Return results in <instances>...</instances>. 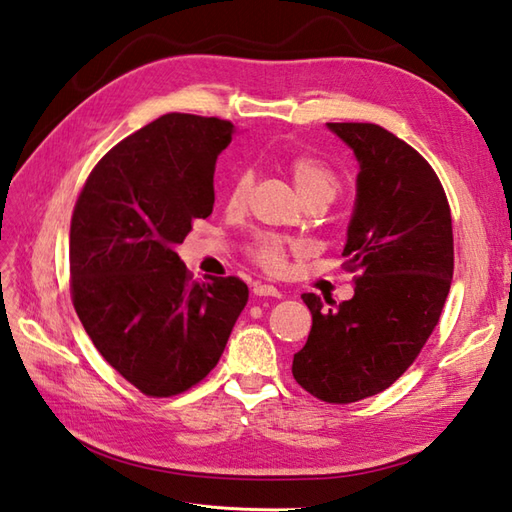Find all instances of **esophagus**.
I'll use <instances>...</instances> for the list:
<instances>
[{"label": "esophagus", "mask_w": 512, "mask_h": 512, "mask_svg": "<svg viewBox=\"0 0 512 512\" xmlns=\"http://www.w3.org/2000/svg\"><path fill=\"white\" fill-rule=\"evenodd\" d=\"M252 291H254V295H265V298H282V293L276 287L263 285V282H256Z\"/></svg>", "instance_id": "34e87169"}]
</instances>
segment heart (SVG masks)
I'll return each mask as SVG.
<instances>
[{
	"instance_id": "obj_1",
	"label": "heart",
	"mask_w": 512,
	"mask_h": 512,
	"mask_svg": "<svg viewBox=\"0 0 512 512\" xmlns=\"http://www.w3.org/2000/svg\"><path fill=\"white\" fill-rule=\"evenodd\" d=\"M287 170L300 199H309L315 195H324L331 199L335 195L337 177L333 175V170L326 168L317 157L309 153L293 155L287 162ZM249 188H252V175H249L247 170H238L234 179L230 181V188H227L225 208L230 212L241 210L247 201ZM247 256L252 258L254 265L269 271V274H282V271L287 269L289 243L276 234H256L252 241L247 243Z\"/></svg>"
}]
</instances>
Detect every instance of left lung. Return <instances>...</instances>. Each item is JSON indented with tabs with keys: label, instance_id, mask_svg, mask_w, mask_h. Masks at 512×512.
<instances>
[{
	"label": "left lung",
	"instance_id": "left-lung-1",
	"mask_svg": "<svg viewBox=\"0 0 512 512\" xmlns=\"http://www.w3.org/2000/svg\"><path fill=\"white\" fill-rule=\"evenodd\" d=\"M357 155V201L344 269L355 295L313 315L293 355V379L315 399L355 403L379 394L412 366L434 331L453 276L451 210L438 175L410 144L372 122H328Z\"/></svg>",
	"mask_w": 512,
	"mask_h": 512
}]
</instances>
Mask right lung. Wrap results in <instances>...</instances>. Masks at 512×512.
I'll use <instances>...</instances> for the list:
<instances>
[{
    "label": "right lung",
    "instance_id": "obj_1",
    "mask_svg": "<svg viewBox=\"0 0 512 512\" xmlns=\"http://www.w3.org/2000/svg\"><path fill=\"white\" fill-rule=\"evenodd\" d=\"M232 122L166 113L118 142L89 173L70 227V291L87 335L142 394L166 399L217 366L247 285L192 280L175 245L214 206Z\"/></svg>",
    "mask_w": 512,
    "mask_h": 512
}]
</instances>
